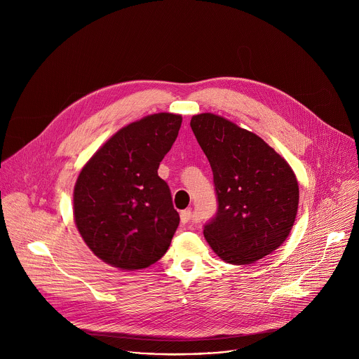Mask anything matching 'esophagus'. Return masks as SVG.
Segmentation results:
<instances>
[{
    "instance_id": "obj_1",
    "label": "esophagus",
    "mask_w": 359,
    "mask_h": 359,
    "mask_svg": "<svg viewBox=\"0 0 359 359\" xmlns=\"http://www.w3.org/2000/svg\"><path fill=\"white\" fill-rule=\"evenodd\" d=\"M193 212L191 210H183L182 213H180V222L183 223V224H187V223H190V222H193Z\"/></svg>"
}]
</instances>
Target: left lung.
I'll use <instances>...</instances> for the list:
<instances>
[{
	"instance_id": "1",
	"label": "left lung",
	"mask_w": 359,
	"mask_h": 359,
	"mask_svg": "<svg viewBox=\"0 0 359 359\" xmlns=\"http://www.w3.org/2000/svg\"><path fill=\"white\" fill-rule=\"evenodd\" d=\"M190 126L210 162L217 196L204 237L230 264L263 259L294 226L299 197L294 172L262 137L222 116L196 115Z\"/></svg>"
}]
</instances>
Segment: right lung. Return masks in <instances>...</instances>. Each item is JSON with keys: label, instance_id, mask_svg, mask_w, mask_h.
Instances as JSON below:
<instances>
[{"label": "right lung", "instance_id": "add662e5", "mask_svg": "<svg viewBox=\"0 0 359 359\" xmlns=\"http://www.w3.org/2000/svg\"><path fill=\"white\" fill-rule=\"evenodd\" d=\"M182 116L155 114L116 132L78 176L76 227L95 255L122 270H140L168 251L180 217L158 169Z\"/></svg>", "mask_w": 359, "mask_h": 359}]
</instances>
